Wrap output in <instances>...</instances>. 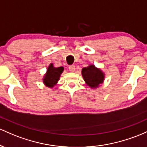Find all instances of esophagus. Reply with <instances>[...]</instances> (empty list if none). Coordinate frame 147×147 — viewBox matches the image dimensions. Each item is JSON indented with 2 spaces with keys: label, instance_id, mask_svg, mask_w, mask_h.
Here are the masks:
<instances>
[{
  "label": "esophagus",
  "instance_id": "esophagus-1",
  "mask_svg": "<svg viewBox=\"0 0 147 147\" xmlns=\"http://www.w3.org/2000/svg\"><path fill=\"white\" fill-rule=\"evenodd\" d=\"M69 71H70L71 72H74V71H75V70H76L75 66H74V65L70 66V67H69Z\"/></svg>",
  "mask_w": 147,
  "mask_h": 147
}]
</instances>
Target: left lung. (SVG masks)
Segmentation results:
<instances>
[{"label": "left lung", "mask_w": 147, "mask_h": 147, "mask_svg": "<svg viewBox=\"0 0 147 147\" xmlns=\"http://www.w3.org/2000/svg\"><path fill=\"white\" fill-rule=\"evenodd\" d=\"M81 74L86 85L91 89L98 88L104 82V72L94 65H89L84 67L82 69Z\"/></svg>", "instance_id": "left-lung-1"}]
</instances>
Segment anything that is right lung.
<instances>
[{
  "mask_svg": "<svg viewBox=\"0 0 147 147\" xmlns=\"http://www.w3.org/2000/svg\"><path fill=\"white\" fill-rule=\"evenodd\" d=\"M63 71L64 68L62 67H55L53 66V64L51 63L48 67L47 72L43 76V83L44 84L45 86L53 88L57 85Z\"/></svg>",
  "mask_w": 147,
  "mask_h": 147,
  "instance_id": "obj_1",
  "label": "right lung"
}]
</instances>
